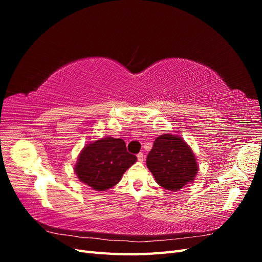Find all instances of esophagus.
I'll list each match as a JSON object with an SVG mask.
<instances>
[{
	"mask_svg": "<svg viewBox=\"0 0 262 262\" xmlns=\"http://www.w3.org/2000/svg\"><path fill=\"white\" fill-rule=\"evenodd\" d=\"M138 160H139V162H143V161H144V155H143V153H139V154H138Z\"/></svg>",
	"mask_w": 262,
	"mask_h": 262,
	"instance_id": "esophagus-1",
	"label": "esophagus"
}]
</instances>
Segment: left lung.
I'll list each match as a JSON object with an SVG mask.
<instances>
[{
    "label": "left lung",
    "mask_w": 262,
    "mask_h": 262,
    "mask_svg": "<svg viewBox=\"0 0 262 262\" xmlns=\"http://www.w3.org/2000/svg\"><path fill=\"white\" fill-rule=\"evenodd\" d=\"M147 168L156 182L169 191H178L198 173L195 155L178 136L163 134L158 137L146 158Z\"/></svg>",
    "instance_id": "left-lung-1"
}]
</instances>
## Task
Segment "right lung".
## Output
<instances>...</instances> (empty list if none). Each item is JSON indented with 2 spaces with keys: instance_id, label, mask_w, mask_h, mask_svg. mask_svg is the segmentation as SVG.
I'll return each mask as SVG.
<instances>
[{
  "instance_id": "right-lung-1",
  "label": "right lung",
  "mask_w": 262,
  "mask_h": 262,
  "mask_svg": "<svg viewBox=\"0 0 262 262\" xmlns=\"http://www.w3.org/2000/svg\"><path fill=\"white\" fill-rule=\"evenodd\" d=\"M136 162L137 156L126 152L122 139L108 137L92 142L81 150L74 171L85 185L105 191L117 185Z\"/></svg>"
}]
</instances>
